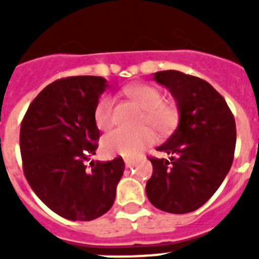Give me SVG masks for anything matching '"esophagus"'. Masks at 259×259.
Returning a JSON list of instances; mask_svg holds the SVG:
<instances>
[{
	"label": "esophagus",
	"instance_id": "obj_1",
	"mask_svg": "<svg viewBox=\"0 0 259 259\" xmlns=\"http://www.w3.org/2000/svg\"><path fill=\"white\" fill-rule=\"evenodd\" d=\"M124 163H125V166L130 167L135 163V161L132 159V158H124Z\"/></svg>",
	"mask_w": 259,
	"mask_h": 259
}]
</instances>
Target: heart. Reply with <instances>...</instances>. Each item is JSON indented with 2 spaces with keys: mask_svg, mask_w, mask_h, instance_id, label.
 I'll use <instances>...</instances> for the list:
<instances>
[{
  "mask_svg": "<svg viewBox=\"0 0 259 259\" xmlns=\"http://www.w3.org/2000/svg\"><path fill=\"white\" fill-rule=\"evenodd\" d=\"M125 93L132 101L144 109L143 124H149L162 136H167L179 123V109L171 102L163 101V93L157 87L149 84H134L125 88ZM93 119L98 130L106 131L114 122V98L102 96L93 111ZM155 141V135L150 128L131 132L118 128L110 132L102 140V150L107 155L135 157L148 145Z\"/></svg>",
  "mask_w": 259,
  "mask_h": 259,
  "instance_id": "obj_1",
  "label": "heart"
}]
</instances>
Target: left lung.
Instances as JSON below:
<instances>
[{"label": "left lung", "instance_id": "8db88e82", "mask_svg": "<svg viewBox=\"0 0 259 259\" xmlns=\"http://www.w3.org/2000/svg\"><path fill=\"white\" fill-rule=\"evenodd\" d=\"M157 83L175 98L179 125L157 150L170 159L150 157L153 175L146 196L153 206L185 214L210 200L230 171L236 145V123L227 102L207 81L167 70L154 74Z\"/></svg>", "mask_w": 259, "mask_h": 259}]
</instances>
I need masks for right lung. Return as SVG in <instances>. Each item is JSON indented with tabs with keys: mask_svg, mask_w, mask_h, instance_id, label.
Instances as JSON below:
<instances>
[{
	"mask_svg": "<svg viewBox=\"0 0 259 259\" xmlns=\"http://www.w3.org/2000/svg\"><path fill=\"white\" fill-rule=\"evenodd\" d=\"M107 87L101 76L53 81L31 102L20 124L23 171L36 196L68 221H93L113 206L124 171L122 157L85 161L96 154L100 131L96 104Z\"/></svg>",
	"mask_w": 259,
	"mask_h": 259,
	"instance_id": "1",
	"label": "right lung"
}]
</instances>
